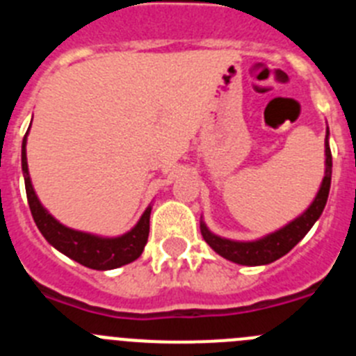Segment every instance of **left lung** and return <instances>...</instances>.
<instances>
[{
    "instance_id": "left-lung-1",
    "label": "left lung",
    "mask_w": 356,
    "mask_h": 356,
    "mask_svg": "<svg viewBox=\"0 0 356 356\" xmlns=\"http://www.w3.org/2000/svg\"><path fill=\"white\" fill-rule=\"evenodd\" d=\"M328 134L326 131L325 147H326V169H325V178L321 184L319 193H317L316 200L312 201V205L308 207L298 219L289 222L285 228L278 229L275 234L267 235V237L260 238V241L253 242H237V241H228V238H221L217 235L210 234L203 222H201V235L207 241L210 248L216 253H219L225 259L232 260L235 264H242V266H266L280 257L287 254L292 248L308 234V229L312 228L314 222L319 219L323 213L330 194V184H332V151H330L328 144Z\"/></svg>"
}]
</instances>
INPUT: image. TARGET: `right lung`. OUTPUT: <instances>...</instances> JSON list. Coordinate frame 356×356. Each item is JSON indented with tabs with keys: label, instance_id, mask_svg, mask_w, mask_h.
I'll return each mask as SVG.
<instances>
[{
	"label": "right lung",
	"instance_id": "obj_1",
	"mask_svg": "<svg viewBox=\"0 0 356 356\" xmlns=\"http://www.w3.org/2000/svg\"><path fill=\"white\" fill-rule=\"evenodd\" d=\"M21 163H23L24 187H26V197L31 216H33V221H35L37 228L40 229V234L44 235V238L51 246H55L56 250L64 253L65 257H69V259L76 260L81 266L90 267V269H99V271L115 269V267H121L124 264H130L139 259L144 246H146L147 235H149V207L143 213L137 226L128 234L121 235V237L103 238L96 237V235L83 234V232H76V229L60 225L55 217L49 216L48 210L44 209L40 205V201L37 200L35 191L31 187L30 175H28L26 135L23 139Z\"/></svg>",
	"mask_w": 356,
	"mask_h": 356
}]
</instances>
